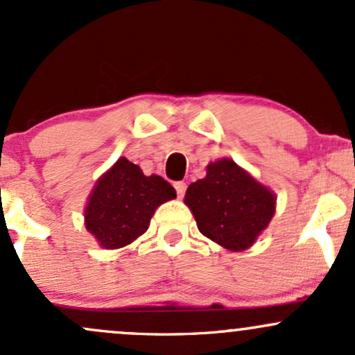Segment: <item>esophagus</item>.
I'll list each match as a JSON object with an SVG mask.
<instances>
[{"mask_svg": "<svg viewBox=\"0 0 355 355\" xmlns=\"http://www.w3.org/2000/svg\"><path fill=\"white\" fill-rule=\"evenodd\" d=\"M175 190H177V195L178 197H183V195H185V190H187V183L185 182H177L175 183Z\"/></svg>", "mask_w": 355, "mask_h": 355, "instance_id": "esophagus-1", "label": "esophagus"}]
</instances>
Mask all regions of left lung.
<instances>
[{
  "label": "left lung",
  "mask_w": 355,
  "mask_h": 355,
  "mask_svg": "<svg viewBox=\"0 0 355 355\" xmlns=\"http://www.w3.org/2000/svg\"><path fill=\"white\" fill-rule=\"evenodd\" d=\"M185 205L200 234L232 252L250 248L275 215L277 197L232 158L207 165V175L190 183Z\"/></svg>",
  "instance_id": "8db88e82"
}]
</instances>
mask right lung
Here are the masks:
<instances>
[{
  "mask_svg": "<svg viewBox=\"0 0 355 355\" xmlns=\"http://www.w3.org/2000/svg\"><path fill=\"white\" fill-rule=\"evenodd\" d=\"M177 191L158 175L146 177L140 166L118 158L96 180L85 207V227L101 248H121L150 225L155 210Z\"/></svg>",
  "mask_w": 355,
  "mask_h": 355,
  "instance_id": "1",
  "label": "right lung"
}]
</instances>
